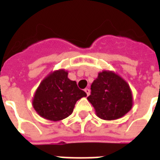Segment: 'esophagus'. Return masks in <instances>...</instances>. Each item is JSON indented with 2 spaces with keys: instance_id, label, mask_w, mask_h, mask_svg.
<instances>
[{
  "instance_id": "1",
  "label": "esophagus",
  "mask_w": 160,
  "mask_h": 160,
  "mask_svg": "<svg viewBox=\"0 0 160 160\" xmlns=\"http://www.w3.org/2000/svg\"><path fill=\"white\" fill-rule=\"evenodd\" d=\"M85 92L87 93V96H89V95H90V89H89V88H86V89H85Z\"/></svg>"
}]
</instances>
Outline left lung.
Here are the masks:
<instances>
[{
    "instance_id": "left-lung-1",
    "label": "left lung",
    "mask_w": 160,
    "mask_h": 160,
    "mask_svg": "<svg viewBox=\"0 0 160 160\" xmlns=\"http://www.w3.org/2000/svg\"><path fill=\"white\" fill-rule=\"evenodd\" d=\"M87 99L93 106L97 117L103 120L119 119L133 107L134 99L129 85L113 71L99 72Z\"/></svg>"
}]
</instances>
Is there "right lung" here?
<instances>
[{
  "label": "right lung",
  "instance_id": "add662e5",
  "mask_svg": "<svg viewBox=\"0 0 160 160\" xmlns=\"http://www.w3.org/2000/svg\"><path fill=\"white\" fill-rule=\"evenodd\" d=\"M65 69L54 70L40 82L32 98V106L40 117L57 122L73 113L76 102L87 93L68 77Z\"/></svg>",
  "mask_w": 160,
  "mask_h": 160
}]
</instances>
